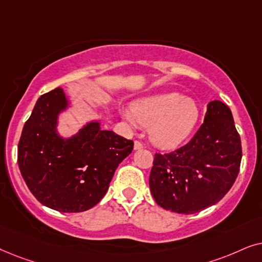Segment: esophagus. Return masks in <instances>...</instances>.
Instances as JSON below:
<instances>
[{
  "label": "esophagus",
  "instance_id": "1",
  "mask_svg": "<svg viewBox=\"0 0 262 262\" xmlns=\"http://www.w3.org/2000/svg\"><path fill=\"white\" fill-rule=\"evenodd\" d=\"M142 147H144V145H142L140 141L137 140V141L134 142V149H140V148H142Z\"/></svg>",
  "mask_w": 262,
  "mask_h": 262
}]
</instances>
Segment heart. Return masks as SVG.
<instances>
[{
	"label": "heart",
	"instance_id": "obj_1",
	"mask_svg": "<svg viewBox=\"0 0 262 262\" xmlns=\"http://www.w3.org/2000/svg\"><path fill=\"white\" fill-rule=\"evenodd\" d=\"M121 116L133 127H149V139L160 148H175L193 134L200 120V107L179 91H163L142 97L133 107L121 109Z\"/></svg>",
	"mask_w": 262,
	"mask_h": 262
}]
</instances>
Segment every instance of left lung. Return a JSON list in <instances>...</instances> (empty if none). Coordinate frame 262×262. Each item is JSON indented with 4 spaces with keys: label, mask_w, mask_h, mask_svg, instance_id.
<instances>
[{
    "label": "left lung",
    "mask_w": 262,
    "mask_h": 262,
    "mask_svg": "<svg viewBox=\"0 0 262 262\" xmlns=\"http://www.w3.org/2000/svg\"><path fill=\"white\" fill-rule=\"evenodd\" d=\"M241 159L242 146L231 110L213 100L187 145L155 155L149 175L152 196L166 211L198 213L224 198L238 175Z\"/></svg>",
    "instance_id": "left-lung-1"
}]
</instances>
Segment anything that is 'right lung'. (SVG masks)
I'll use <instances>...</instances> for the list:
<instances>
[{"mask_svg": "<svg viewBox=\"0 0 262 262\" xmlns=\"http://www.w3.org/2000/svg\"><path fill=\"white\" fill-rule=\"evenodd\" d=\"M71 106L61 87L38 98L23 128L17 164L38 201L75 213L96 206L109 189L118 164L134 142L90 121L69 138L58 134V116Z\"/></svg>", "mask_w": 262, "mask_h": 262, "instance_id": "right-lung-1", "label": "right lung"}]
</instances>
